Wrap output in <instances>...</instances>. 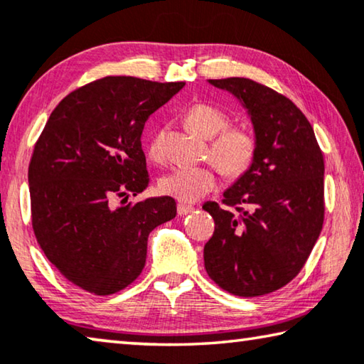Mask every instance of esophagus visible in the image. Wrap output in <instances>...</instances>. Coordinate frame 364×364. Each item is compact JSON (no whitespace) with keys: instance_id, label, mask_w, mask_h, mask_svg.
I'll list each match as a JSON object with an SVG mask.
<instances>
[{"instance_id":"1","label":"esophagus","mask_w":364,"mask_h":364,"mask_svg":"<svg viewBox=\"0 0 364 364\" xmlns=\"http://www.w3.org/2000/svg\"><path fill=\"white\" fill-rule=\"evenodd\" d=\"M193 210H194V207L193 205H188V204H178V209H176L178 215H180V217L188 215V213H191Z\"/></svg>"}]
</instances>
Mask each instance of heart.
I'll use <instances>...</instances> for the list:
<instances>
[{
    "label": "heart",
    "mask_w": 364,
    "mask_h": 364,
    "mask_svg": "<svg viewBox=\"0 0 364 364\" xmlns=\"http://www.w3.org/2000/svg\"><path fill=\"white\" fill-rule=\"evenodd\" d=\"M227 113L217 107L199 103L188 109L186 126L203 139L212 141L209 155L213 165L225 176L238 178L250 170L257 154V137L245 126H230ZM154 160L164 159V131H159L149 144ZM217 186L215 170L210 166L176 168L160 178V191L181 203H196Z\"/></svg>",
    "instance_id": "1"
}]
</instances>
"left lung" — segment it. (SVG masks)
<instances>
[{"instance_id":"1","label":"left lung","mask_w":364,"mask_h":364,"mask_svg":"<svg viewBox=\"0 0 364 364\" xmlns=\"http://www.w3.org/2000/svg\"><path fill=\"white\" fill-rule=\"evenodd\" d=\"M209 82L246 108L257 154L250 170L223 193V207L210 200L203 205L215 222L204 246V265L232 295H267L295 279L319 238L324 157L313 126L285 95L246 77Z\"/></svg>"}]
</instances>
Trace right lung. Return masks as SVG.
Masks as SVG:
<instances>
[{
	"label": "right lung",
	"instance_id": "obj_1",
	"mask_svg": "<svg viewBox=\"0 0 364 364\" xmlns=\"http://www.w3.org/2000/svg\"><path fill=\"white\" fill-rule=\"evenodd\" d=\"M183 85L94 80L58 103L33 147V233L60 274L85 291L105 296L132 284L146 265L149 233L176 215L170 196L112 203L149 186L144 124Z\"/></svg>",
	"mask_w": 364,
	"mask_h": 364
}]
</instances>
